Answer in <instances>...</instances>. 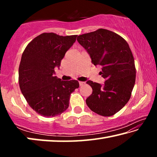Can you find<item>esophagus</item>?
<instances>
[{"label": "esophagus", "instance_id": "1", "mask_svg": "<svg viewBox=\"0 0 157 157\" xmlns=\"http://www.w3.org/2000/svg\"><path fill=\"white\" fill-rule=\"evenodd\" d=\"M79 86H83V85L85 84L84 82H79Z\"/></svg>", "mask_w": 157, "mask_h": 157}]
</instances>
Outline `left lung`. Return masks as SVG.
<instances>
[{
  "label": "left lung",
  "instance_id": "left-lung-1",
  "mask_svg": "<svg viewBox=\"0 0 157 157\" xmlns=\"http://www.w3.org/2000/svg\"><path fill=\"white\" fill-rule=\"evenodd\" d=\"M77 40L91 62L102 66L100 74L105 79L103 84L86 82L93 89L86 105L100 116H113L127 104L134 86L136 68L129 45L123 37L105 29L82 34Z\"/></svg>",
  "mask_w": 157,
  "mask_h": 157
}]
</instances>
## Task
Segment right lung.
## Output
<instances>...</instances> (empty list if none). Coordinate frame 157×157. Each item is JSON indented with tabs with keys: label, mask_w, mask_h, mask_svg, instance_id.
I'll return each instance as SVG.
<instances>
[{
	"label": "right lung",
	"mask_w": 157,
	"mask_h": 157,
	"mask_svg": "<svg viewBox=\"0 0 157 157\" xmlns=\"http://www.w3.org/2000/svg\"><path fill=\"white\" fill-rule=\"evenodd\" d=\"M77 35L59 36L50 33L34 38L23 52L18 68L21 93L28 105L44 117H55L67 109L77 80L62 81L55 76L66 52L75 42Z\"/></svg>",
	"instance_id": "right-lung-1"
}]
</instances>
